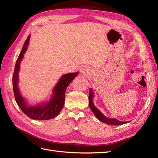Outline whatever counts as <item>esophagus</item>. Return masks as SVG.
Segmentation results:
<instances>
[{
    "label": "esophagus",
    "instance_id": "34e87169",
    "mask_svg": "<svg viewBox=\"0 0 158 158\" xmlns=\"http://www.w3.org/2000/svg\"><path fill=\"white\" fill-rule=\"evenodd\" d=\"M80 72L83 75H85L87 74H89L90 73V69L88 66H82L80 68Z\"/></svg>",
    "mask_w": 158,
    "mask_h": 158
}]
</instances>
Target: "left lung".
I'll return each mask as SVG.
<instances>
[{"label":"left lung","instance_id":"left-lung-1","mask_svg":"<svg viewBox=\"0 0 158 158\" xmlns=\"http://www.w3.org/2000/svg\"><path fill=\"white\" fill-rule=\"evenodd\" d=\"M94 98V92H93L92 88L89 89V106L90 109L92 110V112L94 114L96 117L101 122L105 123L108 125H113V126H119L122 124H125L129 122H121V121L117 120L115 118H109L106 117L105 115L101 113L100 110L96 108V106L94 105L93 99Z\"/></svg>","mask_w":158,"mask_h":158}]
</instances>
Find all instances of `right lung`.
Masks as SVG:
<instances>
[{
  "instance_id": "right-lung-1",
  "label": "right lung",
  "mask_w": 158,
  "mask_h": 158,
  "mask_svg": "<svg viewBox=\"0 0 158 158\" xmlns=\"http://www.w3.org/2000/svg\"><path fill=\"white\" fill-rule=\"evenodd\" d=\"M31 35L23 44L21 53L17 60L14 73L13 76V88L14 96L19 107L30 118L36 120H48L58 116L64 106L65 100V92L67 87L79 74V72L70 73L62 75L58 83L52 90L50 98L46 101L39 102L35 105H31L24 97L22 95L18 87L19 72L20 63L23 58L29 45Z\"/></svg>"
}]
</instances>
